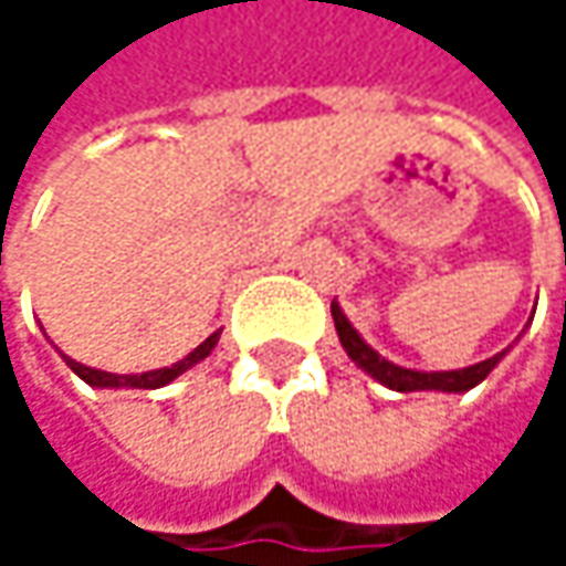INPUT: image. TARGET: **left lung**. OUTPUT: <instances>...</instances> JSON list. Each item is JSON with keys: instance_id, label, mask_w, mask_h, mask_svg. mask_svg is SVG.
Instances as JSON below:
<instances>
[{"instance_id": "8db88e82", "label": "left lung", "mask_w": 566, "mask_h": 566, "mask_svg": "<svg viewBox=\"0 0 566 566\" xmlns=\"http://www.w3.org/2000/svg\"><path fill=\"white\" fill-rule=\"evenodd\" d=\"M331 314H334V327H337V337H340V344H344V350L350 354V360H357L370 377H377L384 387H390L396 394H412V390H442V394H465V390H472L475 384H482L492 370H495V364L505 357V350L502 354H495V357H489V360H482V364H475V367H465V370H442V374H419V370H406V367H396L390 360H384L374 347H367L364 344V337L350 327V321L344 317V311L337 307V301L331 304Z\"/></svg>"}]
</instances>
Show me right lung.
I'll return each mask as SVG.
<instances>
[{
  "label": "right lung",
  "instance_id": "obj_1",
  "mask_svg": "<svg viewBox=\"0 0 566 566\" xmlns=\"http://www.w3.org/2000/svg\"><path fill=\"white\" fill-rule=\"evenodd\" d=\"M216 340H219V334H212V337H206L189 357H182L179 364H172V367H164V370H150V374H127V377H120V374H107V370H91V367H84V364H74V360H67V367L84 380V384H91V387H134V390H160V387H167L170 380H176L179 374H186L192 364H199L202 357H209V350L216 347Z\"/></svg>",
  "mask_w": 566,
  "mask_h": 566
}]
</instances>
